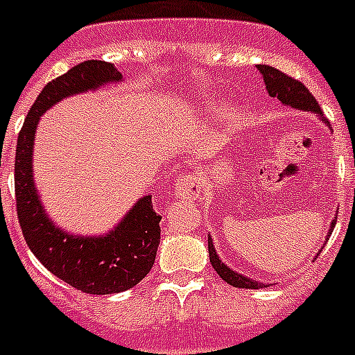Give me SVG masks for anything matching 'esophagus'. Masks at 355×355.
I'll use <instances>...</instances> for the list:
<instances>
[{
	"label": "esophagus",
	"instance_id": "esophagus-1",
	"mask_svg": "<svg viewBox=\"0 0 355 355\" xmlns=\"http://www.w3.org/2000/svg\"><path fill=\"white\" fill-rule=\"evenodd\" d=\"M200 175H187V177L178 178L175 184V195L180 200H195L200 195Z\"/></svg>",
	"mask_w": 355,
	"mask_h": 355
}]
</instances>
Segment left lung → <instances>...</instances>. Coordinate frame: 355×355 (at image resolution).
I'll use <instances>...</instances> for the list:
<instances>
[{
  "instance_id": "left-lung-1",
  "label": "left lung",
  "mask_w": 355,
  "mask_h": 355,
  "mask_svg": "<svg viewBox=\"0 0 355 355\" xmlns=\"http://www.w3.org/2000/svg\"><path fill=\"white\" fill-rule=\"evenodd\" d=\"M259 73L262 74L264 78V83H266V91L268 94L272 98H277L279 102L288 105V107H293V109H299V111H310L313 112L315 116H319L324 125L330 128V122H328L327 118L322 116V111L319 107L318 100L312 96V93L308 91L301 82L297 80H293L290 78L288 74L281 73L279 69H273L270 65H257ZM337 223V217H334V220L330 223V230L327 233V239H330L332 235V230ZM327 239H324V243H327ZM324 246V244H322ZM207 252H209V262H211V266L215 268V272L220 275L223 281H226L227 284H232L235 288H252V290H259V288H268L272 286V284H264V282H259L255 279H250L243 273L235 272L232 268L224 264L218 257L217 250H215V244H213V239L211 235L207 237ZM321 252V250H319ZM319 255V253H318Z\"/></svg>"
}]
</instances>
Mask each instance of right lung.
Here are the masks:
<instances>
[{"label":"right lung","mask_w":355,"mask_h":355,"mask_svg":"<svg viewBox=\"0 0 355 355\" xmlns=\"http://www.w3.org/2000/svg\"><path fill=\"white\" fill-rule=\"evenodd\" d=\"M122 80V73L112 63L87 60L74 65L43 87L23 122L16 146V211L25 243L49 272L93 295L125 292L148 275L160 244L162 217L153 209L151 195H146L103 235L65 232L49 217L37 195L33 173L34 140L43 112L63 98L98 91Z\"/></svg>","instance_id":"obj_1"}]
</instances>
